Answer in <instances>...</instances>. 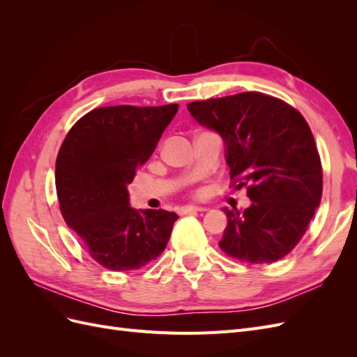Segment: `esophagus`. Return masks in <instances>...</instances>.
<instances>
[{"instance_id": "esophagus-1", "label": "esophagus", "mask_w": 357, "mask_h": 357, "mask_svg": "<svg viewBox=\"0 0 357 357\" xmlns=\"http://www.w3.org/2000/svg\"><path fill=\"white\" fill-rule=\"evenodd\" d=\"M205 208L202 207H193V205H188V207H181L178 210L180 214H188V213H198V211H204Z\"/></svg>"}]
</instances>
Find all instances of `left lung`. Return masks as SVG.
<instances>
[{"instance_id": "obj_1", "label": "left lung", "mask_w": 357, "mask_h": 357, "mask_svg": "<svg viewBox=\"0 0 357 357\" xmlns=\"http://www.w3.org/2000/svg\"><path fill=\"white\" fill-rule=\"evenodd\" d=\"M188 110L218 131L226 146L232 186L252 205L223 208L222 250L245 264H273L289 255L314 215L323 169L311 129L295 107L261 92L193 101Z\"/></svg>"}]
</instances>
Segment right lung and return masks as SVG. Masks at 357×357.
I'll return each mask as SVG.
<instances>
[{
  "label": "right lung",
  "instance_id": "add662e5",
  "mask_svg": "<svg viewBox=\"0 0 357 357\" xmlns=\"http://www.w3.org/2000/svg\"><path fill=\"white\" fill-rule=\"evenodd\" d=\"M177 110L178 104L93 109L59 149L55 185L62 218L93 261L112 271L155 261L178 219L165 210H134L126 190Z\"/></svg>",
  "mask_w": 357,
  "mask_h": 357
}]
</instances>
